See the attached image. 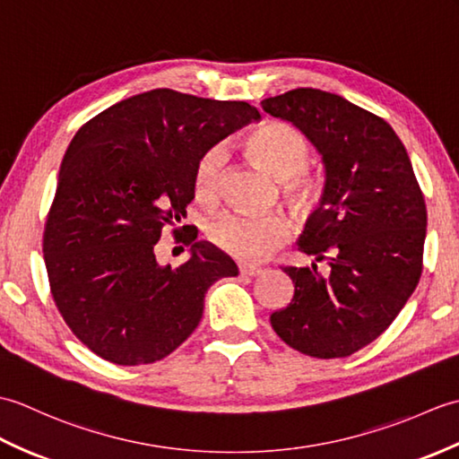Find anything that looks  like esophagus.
Masks as SVG:
<instances>
[{
  "instance_id": "esophagus-1",
  "label": "esophagus",
  "mask_w": 459,
  "mask_h": 459,
  "mask_svg": "<svg viewBox=\"0 0 459 459\" xmlns=\"http://www.w3.org/2000/svg\"><path fill=\"white\" fill-rule=\"evenodd\" d=\"M238 270H240V274H245V276H258V274H262V268L256 266V264H240Z\"/></svg>"
}]
</instances>
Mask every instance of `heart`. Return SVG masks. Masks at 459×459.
<instances>
[{"instance_id":"b5f03b06","label":"heart","mask_w":459,"mask_h":459,"mask_svg":"<svg viewBox=\"0 0 459 459\" xmlns=\"http://www.w3.org/2000/svg\"><path fill=\"white\" fill-rule=\"evenodd\" d=\"M242 150L262 169L280 179V193L296 211L316 204L319 185L306 165L311 158V143L296 126L268 120L247 132ZM222 158L217 150L201 155L193 173L195 197L203 204H214L221 193ZM291 222L281 212L240 214L221 212L204 229V237L214 248L238 260H264L290 238Z\"/></svg>"}]
</instances>
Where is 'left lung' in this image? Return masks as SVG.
<instances>
[{
	"mask_svg": "<svg viewBox=\"0 0 459 459\" xmlns=\"http://www.w3.org/2000/svg\"><path fill=\"white\" fill-rule=\"evenodd\" d=\"M262 108L304 132L325 165L324 197L298 248L328 268L286 266L294 298L270 324L299 353L349 357L393 324L418 286L422 189L391 124L343 96L296 89Z\"/></svg>",
	"mask_w": 459,
	"mask_h": 459,
	"instance_id": "1",
	"label": "left lung"
}]
</instances>
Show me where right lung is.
<instances>
[{
  "label": "right lung",
  "mask_w": 459,
  "mask_h": 459,
  "mask_svg": "<svg viewBox=\"0 0 459 459\" xmlns=\"http://www.w3.org/2000/svg\"><path fill=\"white\" fill-rule=\"evenodd\" d=\"M260 114L248 102L211 100L169 89L110 106L74 134L47 214L43 255L65 324L92 353L134 367L173 353L195 327L204 294L237 276L229 256L195 240L191 258L161 266L155 245L165 224L187 217L203 153Z\"/></svg>",
  "instance_id": "right-lung-1"
}]
</instances>
